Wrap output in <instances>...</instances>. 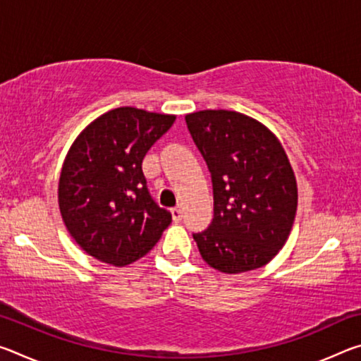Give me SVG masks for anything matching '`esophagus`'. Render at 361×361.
<instances>
[{
  "label": "esophagus",
  "mask_w": 361,
  "mask_h": 361,
  "mask_svg": "<svg viewBox=\"0 0 361 361\" xmlns=\"http://www.w3.org/2000/svg\"><path fill=\"white\" fill-rule=\"evenodd\" d=\"M172 218H173L175 223H180L181 221L183 212H181L180 207H175V209H172Z\"/></svg>",
  "instance_id": "obj_1"
}]
</instances>
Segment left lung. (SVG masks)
<instances>
[{"instance_id": "8db88e82", "label": "left lung", "mask_w": 361, "mask_h": 361, "mask_svg": "<svg viewBox=\"0 0 361 361\" xmlns=\"http://www.w3.org/2000/svg\"><path fill=\"white\" fill-rule=\"evenodd\" d=\"M186 126L209 167L213 219L192 237L207 264L239 274L267 264L295 221L298 188L274 133L245 114L205 109Z\"/></svg>"}]
</instances>
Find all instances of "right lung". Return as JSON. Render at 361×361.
Returning a JSON list of instances; mask_svg holds the SVG:
<instances>
[{
  "label": "right lung",
  "mask_w": 361,
  "mask_h": 361,
  "mask_svg": "<svg viewBox=\"0 0 361 361\" xmlns=\"http://www.w3.org/2000/svg\"><path fill=\"white\" fill-rule=\"evenodd\" d=\"M175 116L116 108L85 127L66 154L59 205L66 229L85 253L113 266L142 258L172 223L151 197L142 170L146 152Z\"/></svg>",
  "instance_id": "right-lung-1"
}]
</instances>
